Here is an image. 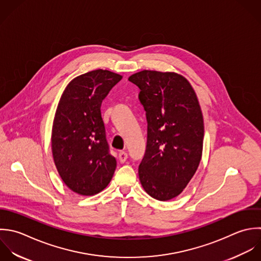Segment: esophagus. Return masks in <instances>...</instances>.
<instances>
[{
  "instance_id": "esophagus-1",
  "label": "esophagus",
  "mask_w": 261,
  "mask_h": 261,
  "mask_svg": "<svg viewBox=\"0 0 261 261\" xmlns=\"http://www.w3.org/2000/svg\"><path fill=\"white\" fill-rule=\"evenodd\" d=\"M127 159H128V153L126 151L122 150V151L119 152V160H120L121 163H125Z\"/></svg>"
}]
</instances>
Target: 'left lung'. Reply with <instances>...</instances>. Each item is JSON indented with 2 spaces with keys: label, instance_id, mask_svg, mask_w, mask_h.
<instances>
[{
  "label": "left lung",
  "instance_id": "obj_1",
  "mask_svg": "<svg viewBox=\"0 0 261 261\" xmlns=\"http://www.w3.org/2000/svg\"><path fill=\"white\" fill-rule=\"evenodd\" d=\"M128 80L140 89L147 121L140 183L154 199L170 200L187 186L201 160L204 126L197 96L176 73L144 70Z\"/></svg>",
  "mask_w": 261,
  "mask_h": 261
}]
</instances>
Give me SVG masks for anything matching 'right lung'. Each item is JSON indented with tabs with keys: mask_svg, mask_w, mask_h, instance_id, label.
Listing matches in <instances>:
<instances>
[{
	"mask_svg": "<svg viewBox=\"0 0 261 261\" xmlns=\"http://www.w3.org/2000/svg\"><path fill=\"white\" fill-rule=\"evenodd\" d=\"M121 79L108 70L85 73L68 84L59 102L51 134L53 156L64 183L80 195L100 192L116 170L100 106Z\"/></svg>",
	"mask_w": 261,
	"mask_h": 261,
	"instance_id": "add662e5",
	"label": "right lung"
}]
</instances>
